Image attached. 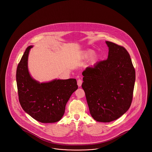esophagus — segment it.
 Here are the masks:
<instances>
[{
	"instance_id": "esophagus-1",
	"label": "esophagus",
	"mask_w": 152,
	"mask_h": 152,
	"mask_svg": "<svg viewBox=\"0 0 152 152\" xmlns=\"http://www.w3.org/2000/svg\"><path fill=\"white\" fill-rule=\"evenodd\" d=\"M82 83H83V81H82L81 80L79 79L77 80V86H78V87H80L81 86Z\"/></svg>"
}]
</instances>
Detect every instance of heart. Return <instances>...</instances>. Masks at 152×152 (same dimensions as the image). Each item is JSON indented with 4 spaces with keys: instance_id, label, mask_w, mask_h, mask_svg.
<instances>
[{
    "instance_id": "1",
    "label": "heart",
    "mask_w": 152,
    "mask_h": 152,
    "mask_svg": "<svg viewBox=\"0 0 152 152\" xmlns=\"http://www.w3.org/2000/svg\"><path fill=\"white\" fill-rule=\"evenodd\" d=\"M92 51H86L85 52H84L82 54V58L84 59H87V58L91 57L90 63L92 65H94L97 61L98 56H97V55L96 53H94L91 56V55H92Z\"/></svg>"
}]
</instances>
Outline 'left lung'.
I'll return each mask as SVG.
<instances>
[{
	"instance_id": "8db88e82",
	"label": "left lung",
	"mask_w": 152,
	"mask_h": 152,
	"mask_svg": "<svg viewBox=\"0 0 152 152\" xmlns=\"http://www.w3.org/2000/svg\"><path fill=\"white\" fill-rule=\"evenodd\" d=\"M105 43L109 49L107 59L83 72L82 88L92 117L97 121L109 123L123 116L130 108L136 73L124 47Z\"/></svg>"
}]
</instances>
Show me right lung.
<instances>
[{"label":"right lung","instance_id":"right-lung-1","mask_svg":"<svg viewBox=\"0 0 152 152\" xmlns=\"http://www.w3.org/2000/svg\"><path fill=\"white\" fill-rule=\"evenodd\" d=\"M29 45L24 52L16 70V83L23 109L40 123H53L61 120L65 105L78 86L75 79H55L40 83L29 74L28 58Z\"/></svg>","mask_w":152,"mask_h":152}]
</instances>
